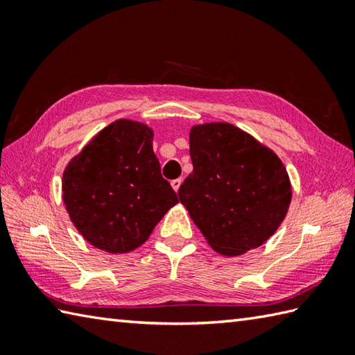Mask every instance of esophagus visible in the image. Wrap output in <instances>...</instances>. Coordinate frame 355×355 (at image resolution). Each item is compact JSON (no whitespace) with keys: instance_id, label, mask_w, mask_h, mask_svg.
<instances>
[{"instance_id":"1","label":"esophagus","mask_w":355,"mask_h":355,"mask_svg":"<svg viewBox=\"0 0 355 355\" xmlns=\"http://www.w3.org/2000/svg\"><path fill=\"white\" fill-rule=\"evenodd\" d=\"M171 186L173 187V191L178 192L180 186H182V178H175V180H172V182H171Z\"/></svg>"}]
</instances>
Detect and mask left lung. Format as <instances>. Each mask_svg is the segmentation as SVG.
<instances>
[{
  "label": "left lung",
  "mask_w": 355,
  "mask_h": 355,
  "mask_svg": "<svg viewBox=\"0 0 355 355\" xmlns=\"http://www.w3.org/2000/svg\"><path fill=\"white\" fill-rule=\"evenodd\" d=\"M192 173L178 197L209 245L238 256L262 245L288 212L291 183L270 148L225 122L192 126Z\"/></svg>",
  "instance_id": "1"
}]
</instances>
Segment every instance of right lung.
<instances>
[{
    "mask_svg": "<svg viewBox=\"0 0 355 355\" xmlns=\"http://www.w3.org/2000/svg\"><path fill=\"white\" fill-rule=\"evenodd\" d=\"M145 123L120 119L94 135L67 164L62 200L74 227L108 253L140 247L178 202L162 177Z\"/></svg>",
    "mask_w": 355,
    "mask_h": 355,
    "instance_id": "obj_1",
    "label": "right lung"
}]
</instances>
